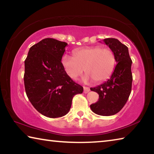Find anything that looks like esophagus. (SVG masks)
I'll list each match as a JSON object with an SVG mask.
<instances>
[{
	"label": "esophagus",
	"mask_w": 154,
	"mask_h": 154,
	"mask_svg": "<svg viewBox=\"0 0 154 154\" xmlns=\"http://www.w3.org/2000/svg\"><path fill=\"white\" fill-rule=\"evenodd\" d=\"M83 92H84L85 94H86V93H88V92H89L90 91V88H88V87H83Z\"/></svg>",
	"instance_id": "1"
}]
</instances>
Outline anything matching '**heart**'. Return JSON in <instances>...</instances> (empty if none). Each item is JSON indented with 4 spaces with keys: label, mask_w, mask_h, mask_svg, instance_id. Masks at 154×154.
<instances>
[{
    "label": "heart",
    "mask_w": 154,
    "mask_h": 154,
    "mask_svg": "<svg viewBox=\"0 0 154 154\" xmlns=\"http://www.w3.org/2000/svg\"><path fill=\"white\" fill-rule=\"evenodd\" d=\"M73 56L64 54L61 62L71 79H77L86 72L85 79L104 82L110 77L116 67V56L111 49L100 46L85 47L75 49Z\"/></svg>",
    "instance_id": "heart-1"
}]
</instances>
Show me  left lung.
Returning <instances> with one entry per match:
<instances>
[{
	"instance_id": "left-lung-1",
	"label": "left lung",
	"mask_w": 154,
	"mask_h": 154,
	"mask_svg": "<svg viewBox=\"0 0 154 154\" xmlns=\"http://www.w3.org/2000/svg\"><path fill=\"white\" fill-rule=\"evenodd\" d=\"M103 42L113 51L118 64L110 79L101 85L90 88L99 95L98 100L92 104L90 108L99 116H109L118 113L129 98L132 89V62L128 48L119 40L108 38L104 39Z\"/></svg>"
}]
</instances>
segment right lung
Here are the masks:
<instances>
[{
    "mask_svg": "<svg viewBox=\"0 0 154 154\" xmlns=\"http://www.w3.org/2000/svg\"><path fill=\"white\" fill-rule=\"evenodd\" d=\"M67 45L54 38H45L31 47L24 62L28 98L40 113L50 118L69 113L73 96L83 91L68 76L62 64Z\"/></svg>",
    "mask_w": 154,
    "mask_h": 154,
    "instance_id": "obj_1",
    "label": "right lung"
}]
</instances>
